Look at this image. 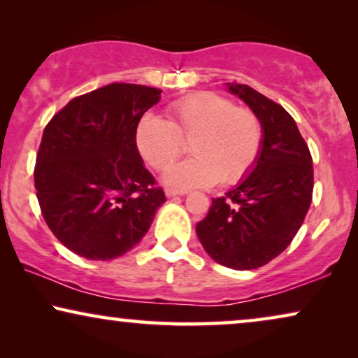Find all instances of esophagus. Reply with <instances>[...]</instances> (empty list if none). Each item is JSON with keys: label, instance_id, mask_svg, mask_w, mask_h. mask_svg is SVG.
I'll return each instance as SVG.
<instances>
[{"label": "esophagus", "instance_id": "1", "mask_svg": "<svg viewBox=\"0 0 358 358\" xmlns=\"http://www.w3.org/2000/svg\"><path fill=\"white\" fill-rule=\"evenodd\" d=\"M164 194H166V197H176V195H184L185 192H182V190H176V189L166 187Z\"/></svg>", "mask_w": 358, "mask_h": 358}]
</instances>
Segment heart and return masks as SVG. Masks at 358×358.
Segmentation results:
<instances>
[{
	"instance_id": "1",
	"label": "heart",
	"mask_w": 358,
	"mask_h": 358,
	"mask_svg": "<svg viewBox=\"0 0 358 358\" xmlns=\"http://www.w3.org/2000/svg\"><path fill=\"white\" fill-rule=\"evenodd\" d=\"M191 141L194 158L164 174L166 184L179 189L236 185L251 173L262 150L264 127L256 112L236 107L217 92H195L169 106L168 120L145 115L135 141L141 158L164 171Z\"/></svg>"
}]
</instances>
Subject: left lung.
I'll list each match as a JSON object with an SVG mask.
<instances>
[{"label": "left lung", "instance_id": "obj_1", "mask_svg": "<svg viewBox=\"0 0 358 358\" xmlns=\"http://www.w3.org/2000/svg\"><path fill=\"white\" fill-rule=\"evenodd\" d=\"M259 115L264 141L252 173L212 199L197 236L215 262L234 271L266 266L285 251L313 199V158L293 117L248 85L228 83Z\"/></svg>", "mask_w": 358, "mask_h": 358}]
</instances>
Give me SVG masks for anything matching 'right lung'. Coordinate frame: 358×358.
<instances>
[{
	"label": "right lung",
	"mask_w": 358,
	"mask_h": 358,
	"mask_svg": "<svg viewBox=\"0 0 358 358\" xmlns=\"http://www.w3.org/2000/svg\"><path fill=\"white\" fill-rule=\"evenodd\" d=\"M161 90L112 83L71 99L43 130L34 184L43 220L63 246L92 261L130 251L164 190L138 153V122Z\"/></svg>",
	"instance_id": "right-lung-1"
}]
</instances>
